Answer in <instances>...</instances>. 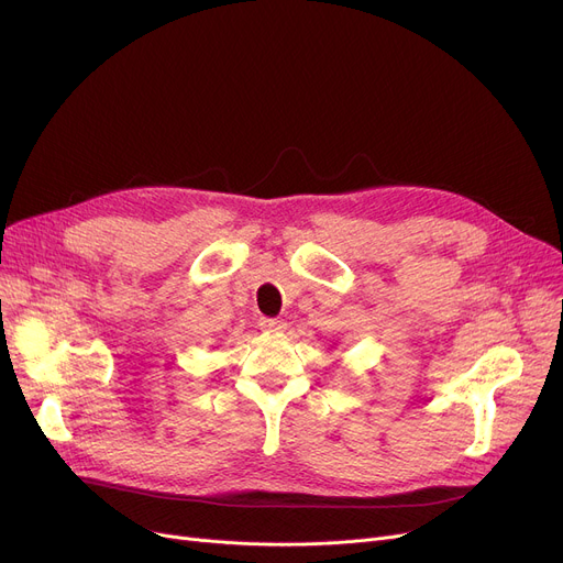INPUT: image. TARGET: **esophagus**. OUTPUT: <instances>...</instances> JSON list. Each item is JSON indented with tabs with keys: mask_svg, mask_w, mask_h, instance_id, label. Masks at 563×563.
<instances>
[{
	"mask_svg": "<svg viewBox=\"0 0 563 563\" xmlns=\"http://www.w3.org/2000/svg\"><path fill=\"white\" fill-rule=\"evenodd\" d=\"M260 329L266 331V333H280V331H285V321L283 319H272V317H262Z\"/></svg>",
	"mask_w": 563,
	"mask_h": 563,
	"instance_id": "esophagus-1",
	"label": "esophagus"
}]
</instances>
